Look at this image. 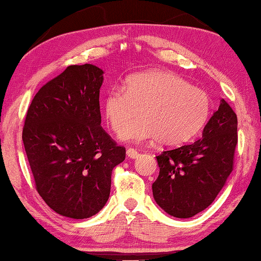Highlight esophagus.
I'll return each instance as SVG.
<instances>
[{
	"mask_svg": "<svg viewBox=\"0 0 261 261\" xmlns=\"http://www.w3.org/2000/svg\"><path fill=\"white\" fill-rule=\"evenodd\" d=\"M126 155L129 156V158H131V159H137L139 156V152L137 151V149H135V148H127L126 149Z\"/></svg>",
	"mask_w": 261,
	"mask_h": 261,
	"instance_id": "1",
	"label": "esophagus"
}]
</instances>
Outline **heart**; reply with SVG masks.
<instances>
[{
  "mask_svg": "<svg viewBox=\"0 0 261 261\" xmlns=\"http://www.w3.org/2000/svg\"><path fill=\"white\" fill-rule=\"evenodd\" d=\"M211 107L204 90L163 70L132 74L124 87H112L103 100L110 127L117 134L126 127L123 139L135 143L158 139L166 147H177L194 138L208 121ZM138 111L142 116L128 125Z\"/></svg>",
  "mask_w": 261,
  "mask_h": 261,
  "instance_id": "1",
  "label": "heart"
}]
</instances>
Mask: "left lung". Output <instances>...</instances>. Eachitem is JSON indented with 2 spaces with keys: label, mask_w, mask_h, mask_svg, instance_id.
<instances>
[{
  "label": "left lung",
  "mask_w": 261,
  "mask_h": 261,
  "mask_svg": "<svg viewBox=\"0 0 261 261\" xmlns=\"http://www.w3.org/2000/svg\"><path fill=\"white\" fill-rule=\"evenodd\" d=\"M237 139V116L222 99L200 139L156 156L160 173L152 185L156 204L180 219L207 208L233 169Z\"/></svg>",
  "instance_id": "obj_1"
}]
</instances>
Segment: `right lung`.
<instances>
[{
  "label": "right lung",
  "instance_id": "right-lung-1",
  "mask_svg": "<svg viewBox=\"0 0 261 261\" xmlns=\"http://www.w3.org/2000/svg\"><path fill=\"white\" fill-rule=\"evenodd\" d=\"M102 74L92 64L70 65L38 91L26 114L21 137L35 189L67 218L102 208L113 169L125 159V147L100 125Z\"/></svg>",
  "mask_w": 261,
  "mask_h": 261
}]
</instances>
